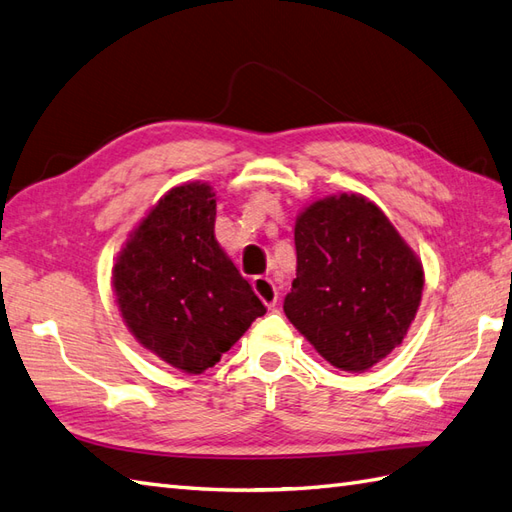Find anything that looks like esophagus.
Segmentation results:
<instances>
[{
  "label": "esophagus",
  "instance_id": "obj_1",
  "mask_svg": "<svg viewBox=\"0 0 512 512\" xmlns=\"http://www.w3.org/2000/svg\"><path fill=\"white\" fill-rule=\"evenodd\" d=\"M253 290L259 296L261 301H264L266 307H275L277 299H279V292L275 288V283H272L268 277H255L253 279Z\"/></svg>",
  "mask_w": 512,
  "mask_h": 512
}]
</instances>
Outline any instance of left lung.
Returning a JSON list of instances; mask_svg holds the SVG:
<instances>
[{"mask_svg":"<svg viewBox=\"0 0 512 512\" xmlns=\"http://www.w3.org/2000/svg\"><path fill=\"white\" fill-rule=\"evenodd\" d=\"M296 279L283 312L323 358L364 373L406 338L423 264L362 194L314 200L294 222Z\"/></svg>","mask_w":512,"mask_h":512,"instance_id":"8db88e82","label":"left lung"}]
</instances>
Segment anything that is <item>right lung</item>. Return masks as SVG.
Segmentation results:
<instances>
[{"instance_id": "right-lung-1", "label": "right lung", "mask_w": 512, "mask_h": 512, "mask_svg": "<svg viewBox=\"0 0 512 512\" xmlns=\"http://www.w3.org/2000/svg\"><path fill=\"white\" fill-rule=\"evenodd\" d=\"M216 192L172 187L130 231L113 266L115 303L141 347L205 373L266 307L216 240Z\"/></svg>"}]
</instances>
